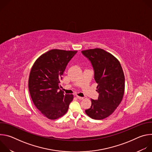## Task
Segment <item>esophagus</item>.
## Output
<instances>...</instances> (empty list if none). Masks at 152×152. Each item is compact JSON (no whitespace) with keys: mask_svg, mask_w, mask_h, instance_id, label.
Segmentation results:
<instances>
[{"mask_svg":"<svg viewBox=\"0 0 152 152\" xmlns=\"http://www.w3.org/2000/svg\"><path fill=\"white\" fill-rule=\"evenodd\" d=\"M76 97H77L78 99H79V100H83V97H80V96H76Z\"/></svg>","mask_w":152,"mask_h":152,"instance_id":"1","label":"esophagus"}]
</instances>
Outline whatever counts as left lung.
<instances>
[{
  "instance_id": "1",
  "label": "left lung",
  "mask_w": 152,
  "mask_h": 152,
  "mask_svg": "<svg viewBox=\"0 0 152 152\" xmlns=\"http://www.w3.org/2000/svg\"><path fill=\"white\" fill-rule=\"evenodd\" d=\"M91 62L97 83V100L91 99L86 114L95 120H102L112 114L121 103L124 91V75L118 60L102 49L82 51Z\"/></svg>"
}]
</instances>
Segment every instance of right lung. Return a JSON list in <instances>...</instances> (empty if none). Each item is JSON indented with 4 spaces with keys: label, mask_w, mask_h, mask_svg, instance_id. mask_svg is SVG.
Instances as JSON below:
<instances>
[{
    "label": "right lung",
    "mask_w": 152,
    "mask_h": 152,
    "mask_svg": "<svg viewBox=\"0 0 152 152\" xmlns=\"http://www.w3.org/2000/svg\"><path fill=\"white\" fill-rule=\"evenodd\" d=\"M77 51L52 49L41 55L31 69L29 90L34 104L50 120L66 114L73 99V94L59 90L60 80L69 62Z\"/></svg>",
    "instance_id": "right-lung-1"
}]
</instances>
